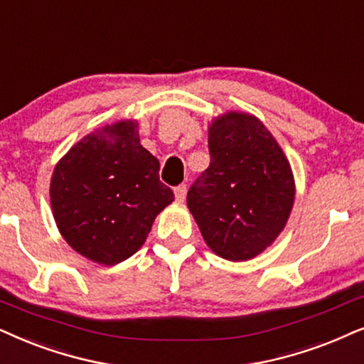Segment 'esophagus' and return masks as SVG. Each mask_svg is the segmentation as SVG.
<instances>
[{
	"mask_svg": "<svg viewBox=\"0 0 364 364\" xmlns=\"http://www.w3.org/2000/svg\"><path fill=\"white\" fill-rule=\"evenodd\" d=\"M173 193H176V200L177 202H183L186 200V196H187V186H177L173 188Z\"/></svg>",
	"mask_w": 364,
	"mask_h": 364,
	"instance_id": "34e87169",
	"label": "esophagus"
}]
</instances>
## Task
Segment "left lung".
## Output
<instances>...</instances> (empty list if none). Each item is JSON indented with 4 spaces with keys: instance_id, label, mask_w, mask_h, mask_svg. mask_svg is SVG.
Wrapping results in <instances>:
<instances>
[{
    "instance_id": "8db88e82",
    "label": "left lung",
    "mask_w": 364,
    "mask_h": 364,
    "mask_svg": "<svg viewBox=\"0 0 364 364\" xmlns=\"http://www.w3.org/2000/svg\"><path fill=\"white\" fill-rule=\"evenodd\" d=\"M209 154V167L188 188V210L217 256L247 261L274 242L289 219L291 165L262 122L240 112L212 122Z\"/></svg>"
}]
</instances>
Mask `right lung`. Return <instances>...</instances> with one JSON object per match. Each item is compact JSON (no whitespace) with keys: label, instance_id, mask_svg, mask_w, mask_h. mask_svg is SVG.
Instances as JSON below:
<instances>
[{"label":"right lung","instance_id":"obj_1","mask_svg":"<svg viewBox=\"0 0 364 364\" xmlns=\"http://www.w3.org/2000/svg\"><path fill=\"white\" fill-rule=\"evenodd\" d=\"M139 124L105 125L56 164L50 200L60 234L90 261L113 266L145 242L173 192L160 182L159 160L140 145Z\"/></svg>","mask_w":364,"mask_h":364}]
</instances>
